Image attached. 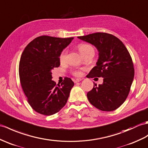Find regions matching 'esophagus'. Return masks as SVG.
Segmentation results:
<instances>
[{
    "mask_svg": "<svg viewBox=\"0 0 148 148\" xmlns=\"http://www.w3.org/2000/svg\"><path fill=\"white\" fill-rule=\"evenodd\" d=\"M81 81V79H74V82H75V83H76V82H79V81Z\"/></svg>",
    "mask_w": 148,
    "mask_h": 148,
    "instance_id": "esophagus-1",
    "label": "esophagus"
}]
</instances>
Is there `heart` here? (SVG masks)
<instances>
[{"mask_svg": "<svg viewBox=\"0 0 148 148\" xmlns=\"http://www.w3.org/2000/svg\"><path fill=\"white\" fill-rule=\"evenodd\" d=\"M78 49L79 50L81 53L84 56V55L87 53L91 50H93V48L91 45L87 43H80L78 45ZM67 50H64L60 53L59 56V60L61 63H64L67 60ZM72 74L75 76L80 77L82 75V69H73L72 70Z\"/></svg>", "mask_w": 148, "mask_h": 148, "instance_id": "b5f03b06", "label": "heart"}]
</instances>
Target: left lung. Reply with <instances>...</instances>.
Wrapping results in <instances>:
<instances>
[{
	"label": "left lung",
	"instance_id": "8db88e82",
	"mask_svg": "<svg viewBox=\"0 0 148 148\" xmlns=\"http://www.w3.org/2000/svg\"><path fill=\"white\" fill-rule=\"evenodd\" d=\"M93 45L99 51L97 66L92 69L88 78L103 77V83L87 93L91 104L102 111L117 109L127 98L134 76L132 57L121 40L112 34L95 33L78 36Z\"/></svg>",
	"mask_w": 148,
	"mask_h": 148
}]
</instances>
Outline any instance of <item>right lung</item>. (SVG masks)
<instances>
[{"label":"right lung","mask_w":148,"mask_h":148,"mask_svg":"<svg viewBox=\"0 0 148 148\" xmlns=\"http://www.w3.org/2000/svg\"><path fill=\"white\" fill-rule=\"evenodd\" d=\"M73 37L40 36L25 47L19 65V79L27 100L36 112L51 115L66 105L74 82L66 77L61 84L51 80V70L60 66L59 56Z\"/></svg>","instance_id":"obj_1"}]
</instances>
